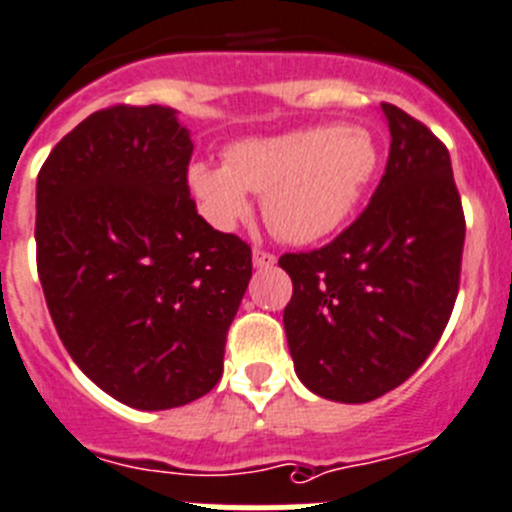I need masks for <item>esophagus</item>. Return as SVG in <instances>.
Wrapping results in <instances>:
<instances>
[{
  "label": "esophagus",
  "mask_w": 512,
  "mask_h": 512,
  "mask_svg": "<svg viewBox=\"0 0 512 512\" xmlns=\"http://www.w3.org/2000/svg\"><path fill=\"white\" fill-rule=\"evenodd\" d=\"M276 256L271 251H264V248H253V266L256 269H266V266H274Z\"/></svg>",
  "instance_id": "esophagus-1"
}]
</instances>
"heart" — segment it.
Listing matches in <instances>:
<instances>
[{
  "instance_id": "obj_1",
  "label": "heart",
  "mask_w": 512,
  "mask_h": 512,
  "mask_svg": "<svg viewBox=\"0 0 512 512\" xmlns=\"http://www.w3.org/2000/svg\"><path fill=\"white\" fill-rule=\"evenodd\" d=\"M379 168L374 135L362 125H319L226 150V165L193 163L188 186L218 228H233L264 193L269 226L289 243H314L347 223Z\"/></svg>"
}]
</instances>
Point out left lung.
Segmentation results:
<instances>
[{
  "instance_id": "8db88e82",
  "label": "left lung",
  "mask_w": 512,
  "mask_h": 512,
  "mask_svg": "<svg viewBox=\"0 0 512 512\" xmlns=\"http://www.w3.org/2000/svg\"><path fill=\"white\" fill-rule=\"evenodd\" d=\"M389 158L372 201L332 243L284 253L296 374L334 402H372L422 367L460 289L465 213L450 153L427 125L382 102Z\"/></svg>"
}]
</instances>
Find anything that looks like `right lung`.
Wrapping results in <instances>:
<instances>
[{
    "label": "right lung",
    "mask_w": 512,
    "mask_h": 512,
    "mask_svg": "<svg viewBox=\"0 0 512 512\" xmlns=\"http://www.w3.org/2000/svg\"><path fill=\"white\" fill-rule=\"evenodd\" d=\"M175 110L113 105L67 133L37 175V274L77 367L138 410L203 397L223 374L251 246L203 221Z\"/></svg>",
    "instance_id": "add662e5"
}]
</instances>
